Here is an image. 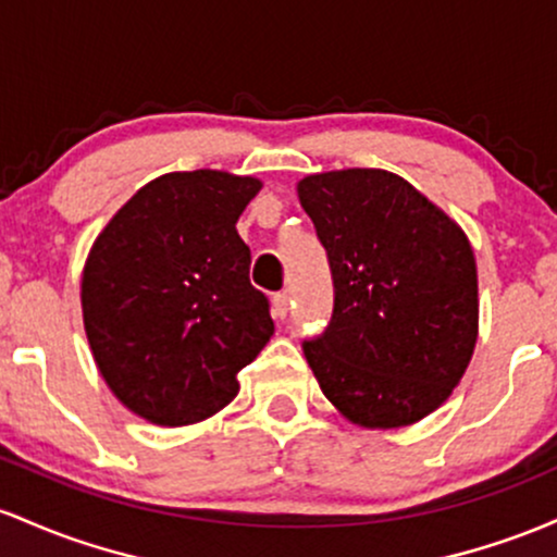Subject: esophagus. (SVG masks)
I'll return each mask as SVG.
<instances>
[{
	"label": "esophagus",
	"mask_w": 557,
	"mask_h": 557,
	"mask_svg": "<svg viewBox=\"0 0 557 557\" xmlns=\"http://www.w3.org/2000/svg\"><path fill=\"white\" fill-rule=\"evenodd\" d=\"M286 312H289V295L278 292V295H273V315L286 318Z\"/></svg>",
	"instance_id": "34e87169"
}]
</instances>
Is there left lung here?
Returning a JSON list of instances; mask_svg holds the SVG:
<instances>
[{
	"mask_svg": "<svg viewBox=\"0 0 557 557\" xmlns=\"http://www.w3.org/2000/svg\"><path fill=\"white\" fill-rule=\"evenodd\" d=\"M329 255L334 312L302 342L342 416L399 429L434 413L463 379L479 334V281L463 228L379 168L297 184Z\"/></svg>",
	"mask_w": 557,
	"mask_h": 557,
	"instance_id": "1",
	"label": "left lung"
}]
</instances>
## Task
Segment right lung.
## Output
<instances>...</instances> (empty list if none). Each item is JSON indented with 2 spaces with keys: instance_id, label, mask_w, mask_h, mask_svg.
Segmentation results:
<instances>
[{
  "instance_id": "obj_1",
  "label": "right lung",
  "mask_w": 557,
  "mask_h": 557,
  "mask_svg": "<svg viewBox=\"0 0 557 557\" xmlns=\"http://www.w3.org/2000/svg\"><path fill=\"white\" fill-rule=\"evenodd\" d=\"M260 186L223 171L165 173L94 242L81 278L84 329L112 395L144 421L189 426L215 416L273 336L236 234Z\"/></svg>"
}]
</instances>
